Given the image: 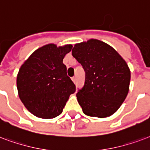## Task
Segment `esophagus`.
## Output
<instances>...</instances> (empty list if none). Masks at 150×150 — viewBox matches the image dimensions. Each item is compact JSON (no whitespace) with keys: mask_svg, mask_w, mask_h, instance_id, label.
<instances>
[{"mask_svg":"<svg viewBox=\"0 0 150 150\" xmlns=\"http://www.w3.org/2000/svg\"><path fill=\"white\" fill-rule=\"evenodd\" d=\"M72 81H74V83H75V82H76V77H75V76H74V77H72Z\"/></svg>","mask_w":150,"mask_h":150,"instance_id":"34e87169","label":"esophagus"}]
</instances>
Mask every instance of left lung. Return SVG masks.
I'll use <instances>...</instances> for the list:
<instances>
[{
  "instance_id": "left-lung-1",
  "label": "left lung",
  "mask_w": 150,
  "mask_h": 150,
  "mask_svg": "<svg viewBox=\"0 0 150 150\" xmlns=\"http://www.w3.org/2000/svg\"><path fill=\"white\" fill-rule=\"evenodd\" d=\"M72 54L85 72L84 84L76 93L83 113L99 118L113 114L129 91L131 72L126 62L111 46L96 39L76 44Z\"/></svg>"
}]
</instances>
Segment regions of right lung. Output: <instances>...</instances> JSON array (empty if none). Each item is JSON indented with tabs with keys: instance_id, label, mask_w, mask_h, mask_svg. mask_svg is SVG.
Segmentation results:
<instances>
[{
	"instance_id": "obj_1",
	"label": "right lung",
	"mask_w": 150,
	"mask_h": 150,
	"mask_svg": "<svg viewBox=\"0 0 150 150\" xmlns=\"http://www.w3.org/2000/svg\"><path fill=\"white\" fill-rule=\"evenodd\" d=\"M72 47L45 45L36 50L20 67L16 81L18 96L36 117L51 119L60 115L69 96L76 91L62 62Z\"/></svg>"
}]
</instances>
